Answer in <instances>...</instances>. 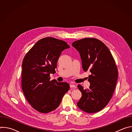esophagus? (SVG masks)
<instances>
[{"label": "esophagus", "instance_id": "esophagus-1", "mask_svg": "<svg viewBox=\"0 0 132 132\" xmlns=\"http://www.w3.org/2000/svg\"><path fill=\"white\" fill-rule=\"evenodd\" d=\"M70 88H76V86L74 84H70Z\"/></svg>", "mask_w": 132, "mask_h": 132}]
</instances>
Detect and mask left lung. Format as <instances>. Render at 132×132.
Segmentation results:
<instances>
[{
  "instance_id": "obj_1",
  "label": "left lung",
  "mask_w": 132,
  "mask_h": 132,
  "mask_svg": "<svg viewBox=\"0 0 132 132\" xmlns=\"http://www.w3.org/2000/svg\"><path fill=\"white\" fill-rule=\"evenodd\" d=\"M72 46L80 54L83 70L91 73L89 88L77 86L82 96L77 104L89 113L99 112L108 104L116 87L118 71L115 61L107 46L97 39H82L73 42Z\"/></svg>"
}]
</instances>
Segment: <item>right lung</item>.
<instances>
[{
    "label": "right lung",
    "instance_id": "right-lung-1",
    "mask_svg": "<svg viewBox=\"0 0 132 132\" xmlns=\"http://www.w3.org/2000/svg\"><path fill=\"white\" fill-rule=\"evenodd\" d=\"M69 47L64 41L47 37L37 41L24 56L22 91L32 107L39 112L47 113L57 109L69 89L68 83L51 81L50 77L55 73L63 51Z\"/></svg>",
    "mask_w": 132,
    "mask_h": 132
}]
</instances>
